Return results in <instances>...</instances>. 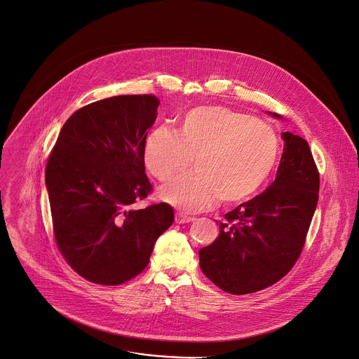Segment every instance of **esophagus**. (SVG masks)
Masks as SVG:
<instances>
[{"instance_id": "esophagus-1", "label": "esophagus", "mask_w": 359, "mask_h": 359, "mask_svg": "<svg viewBox=\"0 0 359 359\" xmlns=\"http://www.w3.org/2000/svg\"><path fill=\"white\" fill-rule=\"evenodd\" d=\"M194 217L193 216L186 215L183 212H177L175 216V222L176 223H189V222H193Z\"/></svg>"}]
</instances>
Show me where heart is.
Returning a JSON list of instances; mask_svg holds the SVG:
<instances>
[{
	"label": "heart",
	"mask_w": 359,
	"mask_h": 359,
	"mask_svg": "<svg viewBox=\"0 0 359 359\" xmlns=\"http://www.w3.org/2000/svg\"><path fill=\"white\" fill-rule=\"evenodd\" d=\"M194 170L170 177L159 197L183 211L254 197L269 180L278 158L279 139L266 122L226 107H198L184 114L176 130L155 128L145 139V169L166 179L186 168Z\"/></svg>",
	"instance_id": "b5f03b06"
}]
</instances>
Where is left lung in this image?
I'll return each instance as SVG.
<instances>
[{
  "label": "left lung",
  "mask_w": 359,
  "mask_h": 359,
  "mask_svg": "<svg viewBox=\"0 0 359 359\" xmlns=\"http://www.w3.org/2000/svg\"><path fill=\"white\" fill-rule=\"evenodd\" d=\"M282 139L275 182L227 212L215 241L198 251L203 273L226 292L241 295L275 285L294 266L305 244L318 205L319 172L302 137L285 132Z\"/></svg>",
  "instance_id": "1"
}]
</instances>
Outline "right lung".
I'll use <instances>...</instances> for the list:
<instances>
[{"label": "right lung", "instance_id": "right-lung-1", "mask_svg": "<svg viewBox=\"0 0 359 359\" xmlns=\"http://www.w3.org/2000/svg\"><path fill=\"white\" fill-rule=\"evenodd\" d=\"M154 95L95 101L65 122L46 168L57 245L91 283L122 285L143 272L173 223L166 203L135 210L152 190L143 149L156 119Z\"/></svg>", "mask_w": 359, "mask_h": 359}]
</instances>
